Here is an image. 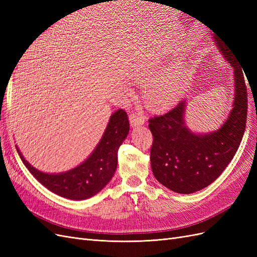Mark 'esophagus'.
Returning a JSON list of instances; mask_svg holds the SVG:
<instances>
[{"instance_id": "esophagus-1", "label": "esophagus", "mask_w": 257, "mask_h": 257, "mask_svg": "<svg viewBox=\"0 0 257 257\" xmlns=\"http://www.w3.org/2000/svg\"><path fill=\"white\" fill-rule=\"evenodd\" d=\"M130 120H131V123H132V125H133V126L142 125V124H144L145 121H146V115L142 111H139V112L135 111V112L131 113Z\"/></svg>"}]
</instances>
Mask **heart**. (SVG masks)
I'll return each instance as SVG.
<instances>
[{"mask_svg":"<svg viewBox=\"0 0 257 257\" xmlns=\"http://www.w3.org/2000/svg\"><path fill=\"white\" fill-rule=\"evenodd\" d=\"M184 81L179 75L162 73L146 83V95L155 105L174 103L183 89Z\"/></svg>","mask_w":257,"mask_h":257,"instance_id":"1","label":"heart"}]
</instances>
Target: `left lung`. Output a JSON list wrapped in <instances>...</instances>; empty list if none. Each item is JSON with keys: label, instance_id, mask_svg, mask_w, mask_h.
I'll return each mask as SVG.
<instances>
[{"label": "left lung", "instance_id": "1", "mask_svg": "<svg viewBox=\"0 0 257 257\" xmlns=\"http://www.w3.org/2000/svg\"><path fill=\"white\" fill-rule=\"evenodd\" d=\"M215 40L235 71L234 108L223 126L207 135L192 133L184 125V100L148 120L153 136L150 149L153 175L167 189L180 194H191L211 184L235 157L245 131L244 71L226 44L216 36Z\"/></svg>", "mask_w": 257, "mask_h": 257}]
</instances>
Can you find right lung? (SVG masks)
<instances>
[{
	"label": "right lung",
	"mask_w": 257,
	"mask_h": 257,
	"mask_svg": "<svg viewBox=\"0 0 257 257\" xmlns=\"http://www.w3.org/2000/svg\"><path fill=\"white\" fill-rule=\"evenodd\" d=\"M130 132L126 111L118 109L110 116L109 123L95 150L81 165L64 174L41 173L23 159V164L38 181L57 195L69 199H85L95 195L110 181L118 164V149Z\"/></svg>",
	"instance_id": "add662e5"
}]
</instances>
